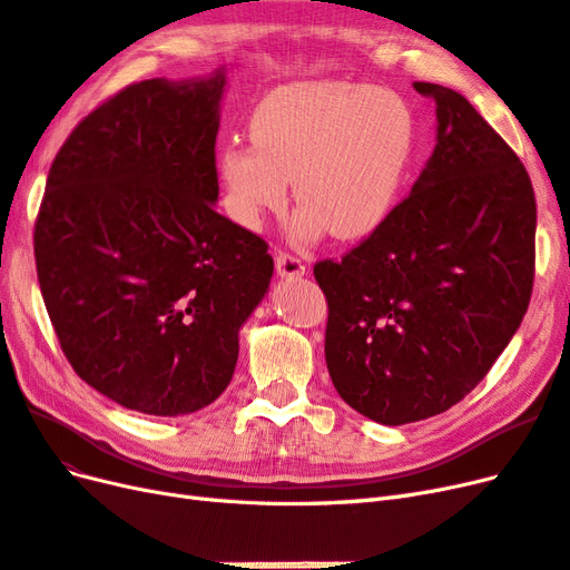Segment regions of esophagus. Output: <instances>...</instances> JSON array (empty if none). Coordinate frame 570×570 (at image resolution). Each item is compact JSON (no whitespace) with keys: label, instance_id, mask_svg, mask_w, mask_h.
Instances as JSON below:
<instances>
[{"label":"esophagus","instance_id":"34e87169","mask_svg":"<svg viewBox=\"0 0 570 570\" xmlns=\"http://www.w3.org/2000/svg\"><path fill=\"white\" fill-rule=\"evenodd\" d=\"M274 265H277V274L282 279H298L305 274L303 261L296 258V255H291V253H277Z\"/></svg>","mask_w":570,"mask_h":570}]
</instances>
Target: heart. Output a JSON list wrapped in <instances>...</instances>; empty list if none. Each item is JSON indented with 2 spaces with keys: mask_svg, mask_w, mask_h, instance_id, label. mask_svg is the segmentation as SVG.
I'll return each mask as SVG.
<instances>
[{
  "mask_svg": "<svg viewBox=\"0 0 570 570\" xmlns=\"http://www.w3.org/2000/svg\"><path fill=\"white\" fill-rule=\"evenodd\" d=\"M253 144L219 156L225 204L255 227L286 204L288 179L303 242L324 229L338 242L372 236L397 206L414 156L412 106L391 89L343 82H288L253 108Z\"/></svg>",
  "mask_w": 570,
  "mask_h": 570,
  "instance_id": "b5f03b06",
  "label": "heart"
}]
</instances>
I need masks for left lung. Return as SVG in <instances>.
Segmentation results:
<instances>
[{
  "instance_id": "obj_1",
  "label": "left lung",
  "mask_w": 570,
  "mask_h": 570,
  "mask_svg": "<svg viewBox=\"0 0 570 570\" xmlns=\"http://www.w3.org/2000/svg\"><path fill=\"white\" fill-rule=\"evenodd\" d=\"M435 101V149L407 198L338 263L320 261L324 355L338 395L385 426L456 405L523 322L538 208L519 156L459 91Z\"/></svg>"
}]
</instances>
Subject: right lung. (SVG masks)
Listing matches in <instances>:
<instances>
[{
	"label": "right lung",
	"instance_id": "1",
	"mask_svg": "<svg viewBox=\"0 0 570 570\" xmlns=\"http://www.w3.org/2000/svg\"><path fill=\"white\" fill-rule=\"evenodd\" d=\"M225 68L141 80L78 122L51 163L35 263L61 351L118 405L191 414L229 385L238 328L274 272L215 210Z\"/></svg>",
	"mask_w": 570,
	"mask_h": 570
}]
</instances>
